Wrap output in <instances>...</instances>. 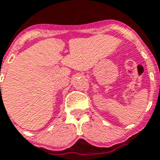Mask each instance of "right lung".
I'll return each mask as SVG.
<instances>
[{"label": "right lung", "instance_id": "obj_1", "mask_svg": "<svg viewBox=\"0 0 160 160\" xmlns=\"http://www.w3.org/2000/svg\"><path fill=\"white\" fill-rule=\"evenodd\" d=\"M0 87H1V85H0Z\"/></svg>", "mask_w": 160, "mask_h": 160}]
</instances>
